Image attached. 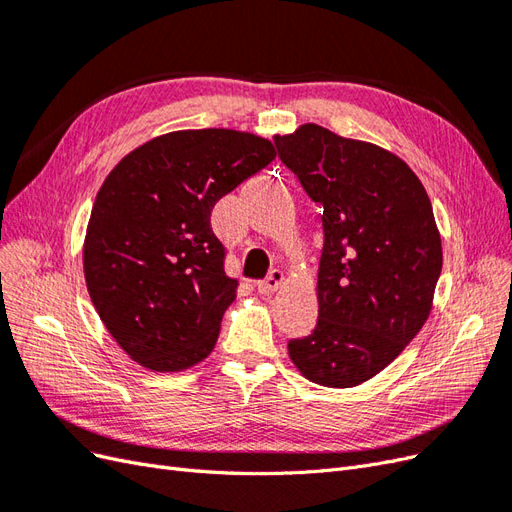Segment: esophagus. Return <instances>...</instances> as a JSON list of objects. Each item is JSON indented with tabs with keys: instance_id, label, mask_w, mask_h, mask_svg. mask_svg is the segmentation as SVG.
Wrapping results in <instances>:
<instances>
[{
	"instance_id": "esophagus-1",
	"label": "esophagus",
	"mask_w": 512,
	"mask_h": 512,
	"mask_svg": "<svg viewBox=\"0 0 512 512\" xmlns=\"http://www.w3.org/2000/svg\"><path fill=\"white\" fill-rule=\"evenodd\" d=\"M282 282H284V273L273 269V271L265 277V280H260V282L256 284V288H258V292H262V294H271V292H275L277 288L282 286Z\"/></svg>"
}]
</instances>
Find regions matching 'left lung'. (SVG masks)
I'll return each mask as SVG.
<instances>
[{"mask_svg": "<svg viewBox=\"0 0 512 512\" xmlns=\"http://www.w3.org/2000/svg\"><path fill=\"white\" fill-rule=\"evenodd\" d=\"M277 156L322 207L318 322L290 339L301 374L348 389L395 361L425 324L442 241L423 183L378 145L305 123L275 136Z\"/></svg>", "mask_w": 512, "mask_h": 512, "instance_id": "obj_1", "label": "left lung"}]
</instances>
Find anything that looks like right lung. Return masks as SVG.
Listing matches in <instances>:
<instances>
[{
    "label": "right lung",
    "mask_w": 512,
    "mask_h": 512,
    "mask_svg": "<svg viewBox=\"0 0 512 512\" xmlns=\"http://www.w3.org/2000/svg\"><path fill=\"white\" fill-rule=\"evenodd\" d=\"M273 160L267 138L181 130L134 149L104 179L87 224L85 282L138 365L181 371L213 350L237 280L224 273L211 211Z\"/></svg>",
    "instance_id": "right-lung-1"
}]
</instances>
